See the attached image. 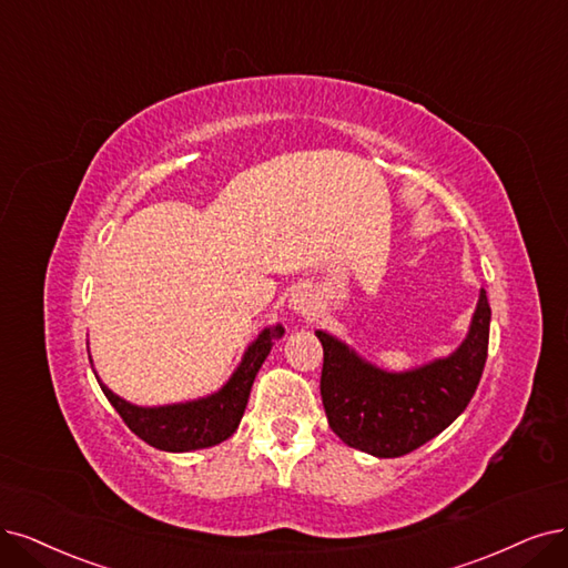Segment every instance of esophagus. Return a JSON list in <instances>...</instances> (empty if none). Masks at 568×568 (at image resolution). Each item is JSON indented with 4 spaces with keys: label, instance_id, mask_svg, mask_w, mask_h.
<instances>
[{
    "label": "esophagus",
    "instance_id": "1",
    "mask_svg": "<svg viewBox=\"0 0 568 568\" xmlns=\"http://www.w3.org/2000/svg\"><path fill=\"white\" fill-rule=\"evenodd\" d=\"M290 308L300 313V316L308 318L318 311V295L311 287H297L290 297Z\"/></svg>",
    "mask_w": 568,
    "mask_h": 568
}]
</instances>
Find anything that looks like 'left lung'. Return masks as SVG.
Wrapping results in <instances>:
<instances>
[{"label":"left lung","instance_id":"1","mask_svg":"<svg viewBox=\"0 0 568 568\" xmlns=\"http://www.w3.org/2000/svg\"><path fill=\"white\" fill-rule=\"evenodd\" d=\"M491 308L487 292L470 318L466 339L445 358L388 372L325 329L321 395L329 428L353 449L376 458L405 456L452 426L477 390L487 363Z\"/></svg>","mask_w":568,"mask_h":568}]
</instances>
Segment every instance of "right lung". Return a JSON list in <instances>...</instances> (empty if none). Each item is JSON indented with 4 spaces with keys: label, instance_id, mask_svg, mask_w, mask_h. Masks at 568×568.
I'll return each mask as SVG.
<instances>
[{
    "label": "right lung",
    "instance_id": "right-lung-1",
    "mask_svg": "<svg viewBox=\"0 0 568 568\" xmlns=\"http://www.w3.org/2000/svg\"><path fill=\"white\" fill-rule=\"evenodd\" d=\"M283 334H285V327L281 323L264 327L257 334V339L245 348L239 367L231 372L226 384L220 390L199 397V400L178 403V405H163V407L133 405L104 386L100 382L98 372L95 369L93 372L104 397H108L112 407L119 412L125 426H129L140 439H144L146 445H152L161 452H175V454L196 452V449L215 447L236 433L247 405L252 382H255L262 363L271 353L273 342L281 339ZM91 367H93V361H91Z\"/></svg>",
    "mask_w": 568,
    "mask_h": 568
}]
</instances>
